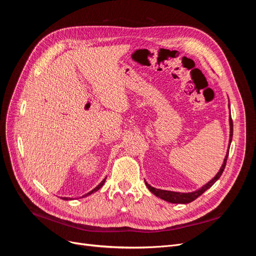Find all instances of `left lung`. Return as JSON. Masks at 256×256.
<instances>
[{"mask_svg":"<svg viewBox=\"0 0 256 256\" xmlns=\"http://www.w3.org/2000/svg\"><path fill=\"white\" fill-rule=\"evenodd\" d=\"M228 108H230V104H228ZM230 122V140H228V148L226 154V158H224L223 164L219 170V172L216 174V176L212 178V180H209L207 184H205L203 187H200V189L193 191V192H188V193H182V192H175V191H168V190H161V189H156L152 187L150 184H147V182L145 180V184L146 187L148 188V190L154 193V196L160 198L161 200H164L168 203H173V204H188L191 203L192 200H194L196 198H198L200 194H203V193L208 190L209 188L212 187V186L219 180L221 177L223 171H224V168H226V160H228V150H230V142H232V138H233V122H232V118L230 116L228 118Z\"/></svg>","mask_w":256,"mask_h":256,"instance_id":"8db88e82","label":"left lung"}]
</instances>
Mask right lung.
<instances>
[{
    "label": "right lung",
    "instance_id": "right-lung-1",
    "mask_svg": "<svg viewBox=\"0 0 256 256\" xmlns=\"http://www.w3.org/2000/svg\"><path fill=\"white\" fill-rule=\"evenodd\" d=\"M106 178H104V180H102V182H100V184H98V186H97V187H96V188H94V189H92V191H90V192H88V193H86V194H84V196H82V198H85V196H90V194H92V193H94V192H96V191H98V190H99V189H100V188H102V186H104V182H106ZM62 200H72V198H62Z\"/></svg>",
    "mask_w": 256,
    "mask_h": 256
}]
</instances>
